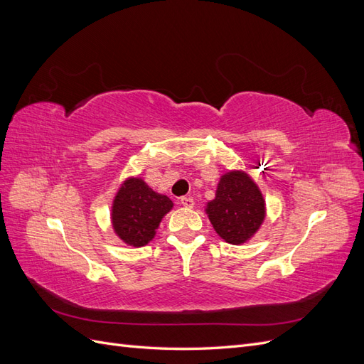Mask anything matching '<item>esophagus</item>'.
<instances>
[{"label": "esophagus", "instance_id": "esophagus-1", "mask_svg": "<svg viewBox=\"0 0 364 364\" xmlns=\"http://www.w3.org/2000/svg\"><path fill=\"white\" fill-rule=\"evenodd\" d=\"M181 203H182V206H185V208H193L194 206V200H193V197H181Z\"/></svg>", "mask_w": 364, "mask_h": 364}]
</instances>
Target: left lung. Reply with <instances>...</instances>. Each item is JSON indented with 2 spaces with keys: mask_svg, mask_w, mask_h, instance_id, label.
<instances>
[{
  "mask_svg": "<svg viewBox=\"0 0 364 364\" xmlns=\"http://www.w3.org/2000/svg\"><path fill=\"white\" fill-rule=\"evenodd\" d=\"M206 214L226 243L243 245L262 225L266 203L257 183L245 171H229L220 179Z\"/></svg>",
  "mask_w": 364,
  "mask_h": 364,
  "instance_id": "obj_1",
  "label": "left lung"
}]
</instances>
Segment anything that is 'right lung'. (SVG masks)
<instances>
[{
    "instance_id": "add662e5",
    "label": "right lung",
    "mask_w": 364,
    "mask_h": 364,
    "mask_svg": "<svg viewBox=\"0 0 364 364\" xmlns=\"http://www.w3.org/2000/svg\"><path fill=\"white\" fill-rule=\"evenodd\" d=\"M171 208L167 196L155 193L139 178H130L114 199L111 215L115 234L129 246H146Z\"/></svg>"
}]
</instances>
